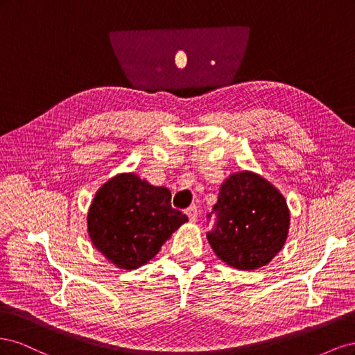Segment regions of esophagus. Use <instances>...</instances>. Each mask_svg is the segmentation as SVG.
Instances as JSON below:
<instances>
[{
  "label": "esophagus",
  "mask_w": 355,
  "mask_h": 355,
  "mask_svg": "<svg viewBox=\"0 0 355 355\" xmlns=\"http://www.w3.org/2000/svg\"><path fill=\"white\" fill-rule=\"evenodd\" d=\"M185 213H187V216L189 218L191 222H197V219H198V210H197L196 206H192V207L187 209Z\"/></svg>",
  "instance_id": "34e87169"
}]
</instances>
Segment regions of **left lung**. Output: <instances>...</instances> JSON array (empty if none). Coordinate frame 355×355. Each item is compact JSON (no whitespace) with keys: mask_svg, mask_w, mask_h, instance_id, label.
<instances>
[{"mask_svg":"<svg viewBox=\"0 0 355 355\" xmlns=\"http://www.w3.org/2000/svg\"><path fill=\"white\" fill-rule=\"evenodd\" d=\"M207 240L219 259L241 271L257 270L272 261L286 243L290 213L275 187L252 171H240L223 182Z\"/></svg>","mask_w":355,"mask_h":355,"instance_id":"1","label":"left lung"}]
</instances>
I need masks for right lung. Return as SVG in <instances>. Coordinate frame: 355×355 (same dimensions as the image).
<instances>
[{
	"mask_svg": "<svg viewBox=\"0 0 355 355\" xmlns=\"http://www.w3.org/2000/svg\"><path fill=\"white\" fill-rule=\"evenodd\" d=\"M170 201L167 188L153 187L135 173L112 178L96 192L89 210L92 243L118 268L136 270L188 222Z\"/></svg>",
	"mask_w": 355,
	"mask_h": 355,
	"instance_id": "right-lung-1",
	"label": "right lung"
}]
</instances>
